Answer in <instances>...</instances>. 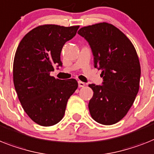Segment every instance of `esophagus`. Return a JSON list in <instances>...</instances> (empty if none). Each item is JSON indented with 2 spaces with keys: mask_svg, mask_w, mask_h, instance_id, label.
Returning <instances> with one entry per match:
<instances>
[{
  "mask_svg": "<svg viewBox=\"0 0 154 154\" xmlns=\"http://www.w3.org/2000/svg\"><path fill=\"white\" fill-rule=\"evenodd\" d=\"M78 83H79V87H83V86H85V85H86V83L82 82V81H79Z\"/></svg>",
  "mask_w": 154,
  "mask_h": 154,
  "instance_id": "1",
  "label": "esophagus"
}]
</instances>
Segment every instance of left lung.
Returning <instances> with one entry per match:
<instances>
[{"label":"left lung","mask_w":154,"mask_h":154,"mask_svg":"<svg viewBox=\"0 0 154 154\" xmlns=\"http://www.w3.org/2000/svg\"><path fill=\"white\" fill-rule=\"evenodd\" d=\"M89 42L94 67L101 70L102 86L90 84L94 95L90 113L104 125L116 124L127 115L139 89L141 67L132 42L112 24L103 22L78 31Z\"/></svg>","instance_id":"left-lung-1"}]
</instances>
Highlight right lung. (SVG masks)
Masks as SVG:
<instances>
[{"mask_svg": "<svg viewBox=\"0 0 154 154\" xmlns=\"http://www.w3.org/2000/svg\"><path fill=\"white\" fill-rule=\"evenodd\" d=\"M79 26L45 24L23 38L13 62V82L23 110L36 124L49 127L62 120L69 97L78 88L75 79L50 75L53 66H62L60 53Z\"/></svg>", "mask_w": 154, "mask_h": 154, "instance_id": "1", "label": "right lung"}]
</instances>
